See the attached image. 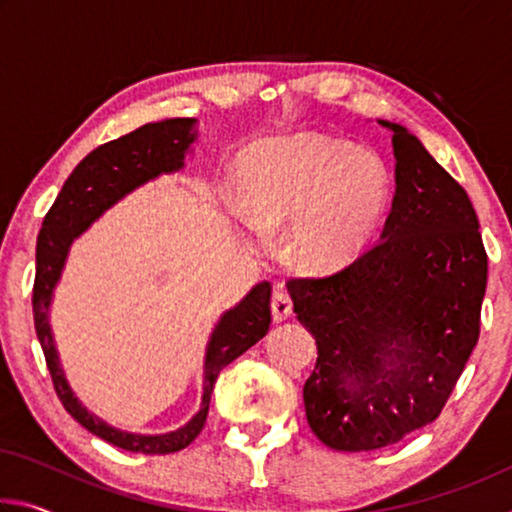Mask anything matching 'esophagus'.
<instances>
[{"label":"esophagus","instance_id":"esophagus-1","mask_svg":"<svg viewBox=\"0 0 512 512\" xmlns=\"http://www.w3.org/2000/svg\"><path fill=\"white\" fill-rule=\"evenodd\" d=\"M271 311H273V320L275 323H282V320H287L293 311V300L287 293V289H277L273 293V300H271Z\"/></svg>","mask_w":512,"mask_h":512}]
</instances>
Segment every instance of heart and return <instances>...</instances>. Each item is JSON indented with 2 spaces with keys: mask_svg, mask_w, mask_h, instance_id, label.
<instances>
[{
  "mask_svg": "<svg viewBox=\"0 0 512 512\" xmlns=\"http://www.w3.org/2000/svg\"><path fill=\"white\" fill-rule=\"evenodd\" d=\"M237 180L250 230L289 219V253L318 271L357 259L375 237L388 205L384 164L348 142L318 135L268 140L241 153Z\"/></svg>",
  "mask_w": 512,
  "mask_h": 512,
  "instance_id": "obj_1",
  "label": "heart"
}]
</instances>
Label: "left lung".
Segmentation results:
<instances>
[{"mask_svg": "<svg viewBox=\"0 0 512 512\" xmlns=\"http://www.w3.org/2000/svg\"><path fill=\"white\" fill-rule=\"evenodd\" d=\"M381 124L397 187L379 241L336 273L287 282L318 345L307 422L336 452L395 445L438 418L479 341L488 282L470 196L418 137Z\"/></svg>", "mask_w": 512, "mask_h": 512, "instance_id": "1", "label": "left lung"}]
</instances>
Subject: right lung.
Instances as JSON below:
<instances>
[{
	"mask_svg": "<svg viewBox=\"0 0 512 512\" xmlns=\"http://www.w3.org/2000/svg\"><path fill=\"white\" fill-rule=\"evenodd\" d=\"M194 137V119L178 117L158 121V124H146L133 133L119 137V140L101 144L99 149L85 155L76 164L72 176L65 180L54 205L45 214L36 244V282H33L31 298L33 323H36V334L42 352H45V361L58 400L63 402L65 411L76 422L83 424L85 429L92 431L94 436L103 438L110 445L126 449V452L173 454L196 440L198 433L205 427L207 411H210V397L219 372L230 361H235L239 354L253 348L268 332V327H271V282H262L235 309L225 311L214 329L205 354L201 411L185 427L171 433H160V436L128 433L99 420L97 415L90 413L76 400L72 388L67 386L63 370H60L47 314L51 293H54L60 271H63L69 244L103 210L117 203L121 196L133 192L135 187L160 176V173L183 167L185 153L189 144L194 142Z\"/></svg>",
	"mask_w": 512,
	"mask_h": 512,
	"instance_id": "obj_1",
	"label": "right lung"
}]
</instances>
